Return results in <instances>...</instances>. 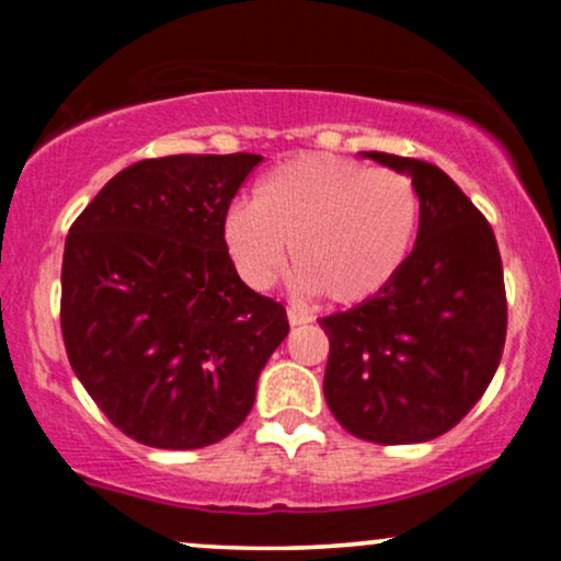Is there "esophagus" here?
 <instances>
[{
    "instance_id": "esophagus-1",
    "label": "esophagus",
    "mask_w": 561,
    "mask_h": 561,
    "mask_svg": "<svg viewBox=\"0 0 561 561\" xmlns=\"http://www.w3.org/2000/svg\"><path fill=\"white\" fill-rule=\"evenodd\" d=\"M287 319H289V324H293V327H300V324H311V321H313L311 313L300 311V308H287Z\"/></svg>"
}]
</instances>
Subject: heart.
<instances>
[{
  "mask_svg": "<svg viewBox=\"0 0 561 561\" xmlns=\"http://www.w3.org/2000/svg\"><path fill=\"white\" fill-rule=\"evenodd\" d=\"M420 224V192L401 171L306 152L263 173L253 203L224 210L221 240L248 287H272L293 248L298 289L358 306L398 279Z\"/></svg>",
  "mask_w": 561,
  "mask_h": 561,
  "instance_id": "b5f03b06",
  "label": "heart"
}]
</instances>
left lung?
Wrapping results in <instances>:
<instances>
[{"label":"left lung","mask_w":561,"mask_h":561,"mask_svg":"<svg viewBox=\"0 0 561 561\" xmlns=\"http://www.w3.org/2000/svg\"><path fill=\"white\" fill-rule=\"evenodd\" d=\"M414 182V253L377 298L319 319L330 337L324 398L351 435L424 443L469 414L499 369L506 289L491 224L448 173L416 158L362 152Z\"/></svg>","instance_id":"1"}]
</instances>
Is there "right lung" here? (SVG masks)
<instances>
[{"label": "right lung", "mask_w": 561, "mask_h": 561, "mask_svg": "<svg viewBox=\"0 0 561 561\" xmlns=\"http://www.w3.org/2000/svg\"><path fill=\"white\" fill-rule=\"evenodd\" d=\"M261 160H139L68 231V362L107 420L150 448H205L234 433L289 332L285 306L244 285L221 240L224 210Z\"/></svg>", "instance_id": "right-lung-1"}]
</instances>
